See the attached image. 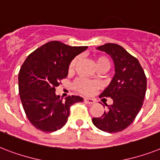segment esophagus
Here are the masks:
<instances>
[{"mask_svg":"<svg viewBox=\"0 0 160 160\" xmlns=\"http://www.w3.org/2000/svg\"><path fill=\"white\" fill-rule=\"evenodd\" d=\"M84 100L86 103H89V104H93V103L95 102V100H94L93 98H84Z\"/></svg>","mask_w":160,"mask_h":160,"instance_id":"obj_1","label":"esophagus"}]
</instances>
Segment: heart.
Masks as SVG:
<instances>
[{"label":"heart","mask_w":160,"mask_h":160,"mask_svg":"<svg viewBox=\"0 0 160 160\" xmlns=\"http://www.w3.org/2000/svg\"><path fill=\"white\" fill-rule=\"evenodd\" d=\"M78 62V58H75L71 61V62L69 65V71H71L75 68L76 63ZM96 67H100V66H107L109 67V62L105 57H98L95 59ZM99 87V84L96 81H90V80H85V79H78L75 84H74V88L77 90L78 92H80L85 94H90L93 93L94 90L98 89Z\"/></svg>","instance_id":"1"}]
</instances>
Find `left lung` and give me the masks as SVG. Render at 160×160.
Wrapping results in <instances>:
<instances>
[{
    "instance_id": "left-lung-1",
    "label": "left lung",
    "mask_w": 160,
    "mask_h": 160,
    "mask_svg": "<svg viewBox=\"0 0 160 160\" xmlns=\"http://www.w3.org/2000/svg\"><path fill=\"white\" fill-rule=\"evenodd\" d=\"M97 49L108 53L112 59L115 75L99 97H109L113 103L107 105L100 118L92 119L101 131L115 133L129 127L141 110L146 92V76L140 62L120 45L106 43Z\"/></svg>"
}]
</instances>
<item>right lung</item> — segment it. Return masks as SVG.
<instances>
[{
	"mask_svg": "<svg viewBox=\"0 0 160 160\" xmlns=\"http://www.w3.org/2000/svg\"><path fill=\"white\" fill-rule=\"evenodd\" d=\"M88 47H71L51 41L28 55L19 73V93L31 124L44 132L61 129L67 122L70 107L82 102L71 95L63 101L56 94V87L68 75L69 65Z\"/></svg>",
	"mask_w": 160,
	"mask_h": 160,
	"instance_id": "right-lung-1",
	"label": "right lung"
}]
</instances>
